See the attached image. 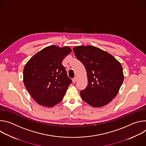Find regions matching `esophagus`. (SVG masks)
Instances as JSON below:
<instances>
[{"instance_id": "obj_1", "label": "esophagus", "mask_w": 146, "mask_h": 146, "mask_svg": "<svg viewBox=\"0 0 146 146\" xmlns=\"http://www.w3.org/2000/svg\"><path fill=\"white\" fill-rule=\"evenodd\" d=\"M77 77H74L73 78V80H72L73 82H76L77 81Z\"/></svg>"}]
</instances>
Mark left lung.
<instances>
[{"mask_svg":"<svg viewBox=\"0 0 146 146\" xmlns=\"http://www.w3.org/2000/svg\"><path fill=\"white\" fill-rule=\"evenodd\" d=\"M73 51L87 73L88 85L80 91L81 98L95 108L108 105L116 96L123 81L121 64L108 52L92 46H77Z\"/></svg>","mask_w":146,"mask_h":146,"instance_id":"8db88e82","label":"left lung"}]
</instances>
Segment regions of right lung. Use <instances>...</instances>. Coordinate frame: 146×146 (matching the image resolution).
<instances>
[{"instance_id":"right-lung-1","label":"right lung","mask_w":146,"mask_h":146,"mask_svg":"<svg viewBox=\"0 0 146 146\" xmlns=\"http://www.w3.org/2000/svg\"><path fill=\"white\" fill-rule=\"evenodd\" d=\"M71 52L67 46H50L36 53L25 65L24 85L38 105L53 107L63 99L72 80L62 62Z\"/></svg>"}]
</instances>
